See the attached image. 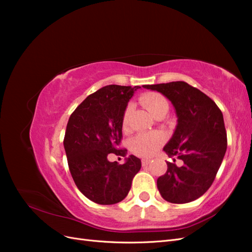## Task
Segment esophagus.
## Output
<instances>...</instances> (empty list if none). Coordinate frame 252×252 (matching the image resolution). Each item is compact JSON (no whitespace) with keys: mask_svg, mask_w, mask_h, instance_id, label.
<instances>
[{"mask_svg":"<svg viewBox=\"0 0 252 252\" xmlns=\"http://www.w3.org/2000/svg\"><path fill=\"white\" fill-rule=\"evenodd\" d=\"M149 163H150V159H148V158H143L142 159V165L143 166H147Z\"/></svg>","mask_w":252,"mask_h":252,"instance_id":"1","label":"esophagus"}]
</instances>
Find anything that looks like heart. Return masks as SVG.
Wrapping results in <instances>:
<instances>
[{
    "instance_id": "b5f03b06",
    "label": "heart",
    "mask_w": 252,
    "mask_h": 252,
    "mask_svg": "<svg viewBox=\"0 0 252 252\" xmlns=\"http://www.w3.org/2000/svg\"><path fill=\"white\" fill-rule=\"evenodd\" d=\"M141 104L146 108L155 118L166 114L168 111L169 104L165 96L157 93L144 94L140 97ZM131 107L128 106L123 113L122 118V128L123 130H127L129 124V116H130ZM164 143V136L158 132H144L136 134L130 141V149L133 154L140 157L149 158L154 156L158 149L162 146Z\"/></svg>"
}]
</instances>
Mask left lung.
Here are the masks:
<instances>
[{
	"label": "left lung",
	"instance_id": "1",
	"mask_svg": "<svg viewBox=\"0 0 252 252\" xmlns=\"http://www.w3.org/2000/svg\"><path fill=\"white\" fill-rule=\"evenodd\" d=\"M157 90L172 103L178 125L164 151L173 163L157 181L159 193L167 202L185 204L202 196L220 168L227 149L223 113L201 90L186 82L143 85ZM180 159L181 165L175 164Z\"/></svg>",
	"mask_w": 252,
	"mask_h": 252
}]
</instances>
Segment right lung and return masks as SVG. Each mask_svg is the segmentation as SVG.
Here are the masks:
<instances>
[{"mask_svg":"<svg viewBox=\"0 0 252 252\" xmlns=\"http://www.w3.org/2000/svg\"><path fill=\"white\" fill-rule=\"evenodd\" d=\"M140 86L108 85L88 95L68 120L64 148L71 177L87 199L100 205L124 200L141 159L129 156L124 164L109 162V154L125 157L120 148L122 118Z\"/></svg>","mask_w":252,"mask_h":252,"instance_id":"add662e5","label":"right lung"}]
</instances>
